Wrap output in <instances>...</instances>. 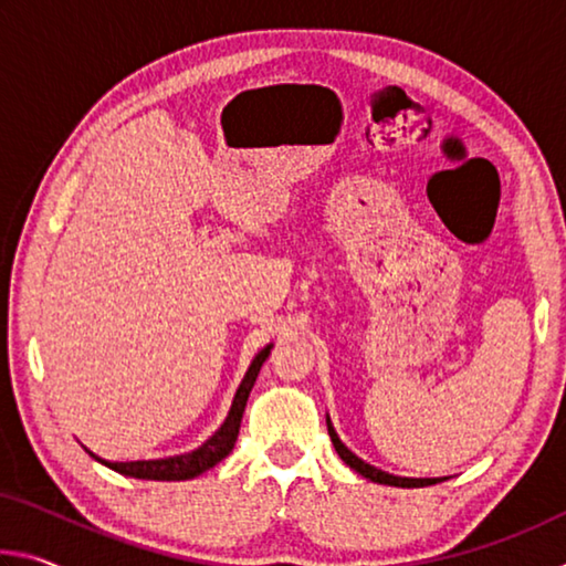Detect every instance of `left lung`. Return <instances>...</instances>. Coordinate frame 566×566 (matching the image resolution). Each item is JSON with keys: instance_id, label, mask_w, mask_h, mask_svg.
<instances>
[{"instance_id": "left-lung-1", "label": "left lung", "mask_w": 566, "mask_h": 566, "mask_svg": "<svg viewBox=\"0 0 566 566\" xmlns=\"http://www.w3.org/2000/svg\"><path fill=\"white\" fill-rule=\"evenodd\" d=\"M327 432H329V437H332V444H334V449H337V454L342 457V462H344V464H349V467L354 469V472H359L361 476L371 479V482L389 484V486H407V490H411V486H429V484L442 482V479H407V476H395V474L381 472V469L371 467V464H367V462H361V459H359L357 454H352L349 449L342 444V439L337 437V432H334V427H332L329 417H327Z\"/></svg>"}]
</instances>
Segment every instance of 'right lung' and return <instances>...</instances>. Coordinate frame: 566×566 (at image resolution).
I'll use <instances>...</instances> for the list:
<instances>
[{
	"label": "right lung",
	"mask_w": 566,
	"mask_h": 566,
	"mask_svg": "<svg viewBox=\"0 0 566 566\" xmlns=\"http://www.w3.org/2000/svg\"><path fill=\"white\" fill-rule=\"evenodd\" d=\"M270 347H264L260 354H256L254 361L249 364V371L242 379V385H239L234 401H232V409H229V417L224 419V424L217 429L214 437H209L207 442L195 449V452L189 454H179V457H167V459H149V462H104L109 469L119 474H127L134 479H157V482H179V479H191V476H199L207 469H212L217 462H222V459L232 452L234 442H237V434H239V424H242V415H244V407H247V399H249V391H252L256 375H260L264 359L270 357ZM99 459V457H97Z\"/></svg>",
	"instance_id": "obj_1"
}]
</instances>
